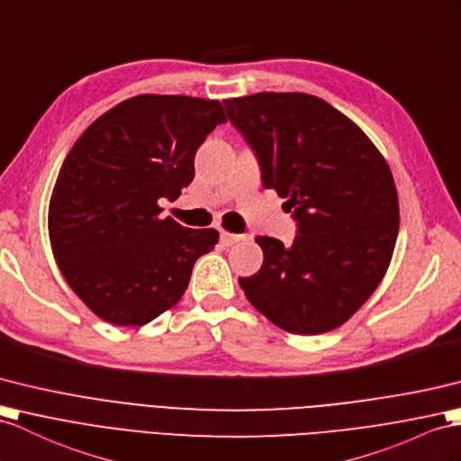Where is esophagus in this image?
Masks as SVG:
<instances>
[{"label":"esophagus","instance_id":"34e87169","mask_svg":"<svg viewBox=\"0 0 461 461\" xmlns=\"http://www.w3.org/2000/svg\"><path fill=\"white\" fill-rule=\"evenodd\" d=\"M240 239H242V234H234V232H229V230H221V242H222L224 246L237 244Z\"/></svg>","mask_w":461,"mask_h":461}]
</instances>
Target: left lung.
Returning <instances> with one entry per match:
<instances>
[{"label": "left lung", "instance_id": "1", "mask_svg": "<svg viewBox=\"0 0 461 461\" xmlns=\"http://www.w3.org/2000/svg\"><path fill=\"white\" fill-rule=\"evenodd\" d=\"M262 184L294 211L291 246L258 237L264 264L239 277L252 305L291 334L342 327L384 279L399 232V197L384 156L327 101L262 92L224 99Z\"/></svg>", "mask_w": 461, "mask_h": 461}]
</instances>
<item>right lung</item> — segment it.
<instances>
[{"label":"right lung","instance_id":"obj_1","mask_svg":"<svg viewBox=\"0 0 461 461\" xmlns=\"http://www.w3.org/2000/svg\"><path fill=\"white\" fill-rule=\"evenodd\" d=\"M227 121L221 101L142 94L121 101L74 142L49 205L54 260L86 307L115 327H142L185 294L215 229L162 219L195 176L207 134Z\"/></svg>","mask_w":461,"mask_h":461}]
</instances>
